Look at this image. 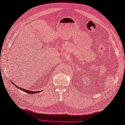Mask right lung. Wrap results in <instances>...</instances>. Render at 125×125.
<instances>
[{"instance_id": "add662e5", "label": "right lung", "mask_w": 125, "mask_h": 125, "mask_svg": "<svg viewBox=\"0 0 125 125\" xmlns=\"http://www.w3.org/2000/svg\"><path fill=\"white\" fill-rule=\"evenodd\" d=\"M12 83V82H11ZM13 85H14L16 86V87H17L18 89H20V90H22V91H24V92H26V93H28V94H35V93H39V92H40L41 91H30V90H26V89H22V88H21V87H19V86H18L17 85H15V84H14V83H13Z\"/></svg>"}]
</instances>
